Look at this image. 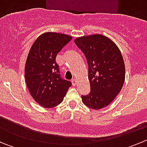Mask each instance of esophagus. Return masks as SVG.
I'll return each mask as SVG.
<instances>
[{
  "label": "esophagus",
  "instance_id": "obj_1",
  "mask_svg": "<svg viewBox=\"0 0 147 147\" xmlns=\"http://www.w3.org/2000/svg\"><path fill=\"white\" fill-rule=\"evenodd\" d=\"M72 86H76L77 80L75 79V78H73V79L72 80Z\"/></svg>",
  "mask_w": 147,
  "mask_h": 147
}]
</instances>
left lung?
Here are the masks:
<instances>
[{
  "mask_svg": "<svg viewBox=\"0 0 147 147\" xmlns=\"http://www.w3.org/2000/svg\"><path fill=\"white\" fill-rule=\"evenodd\" d=\"M85 55L88 65L90 92L82 95L89 108L100 109L108 106L121 91L125 79V66L116 44L100 34L74 40Z\"/></svg>",
  "mask_w": 147,
  "mask_h": 147,
  "instance_id": "1",
  "label": "left lung"
}]
</instances>
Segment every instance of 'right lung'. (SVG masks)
<instances>
[{"mask_svg": "<svg viewBox=\"0 0 147 147\" xmlns=\"http://www.w3.org/2000/svg\"><path fill=\"white\" fill-rule=\"evenodd\" d=\"M72 37L47 32L40 35L30 47L25 66V78L32 98L41 106L52 108L63 102L70 81L60 76L55 62L57 53Z\"/></svg>", "mask_w": 147, "mask_h": 147, "instance_id": "obj_1", "label": "right lung"}]
</instances>
